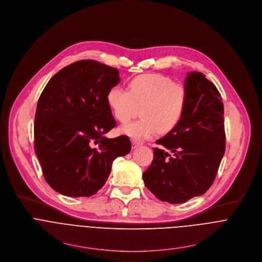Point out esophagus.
<instances>
[{
    "instance_id": "34e87169",
    "label": "esophagus",
    "mask_w": 262,
    "mask_h": 262,
    "mask_svg": "<svg viewBox=\"0 0 262 262\" xmlns=\"http://www.w3.org/2000/svg\"><path fill=\"white\" fill-rule=\"evenodd\" d=\"M140 146H141V142H139L137 140H132V149H136Z\"/></svg>"
}]
</instances>
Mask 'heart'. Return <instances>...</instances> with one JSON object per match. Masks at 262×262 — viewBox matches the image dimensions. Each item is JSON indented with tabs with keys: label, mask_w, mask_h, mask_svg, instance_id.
Masks as SVG:
<instances>
[{
	"label": "heart",
	"mask_w": 262,
	"mask_h": 262,
	"mask_svg": "<svg viewBox=\"0 0 262 262\" xmlns=\"http://www.w3.org/2000/svg\"><path fill=\"white\" fill-rule=\"evenodd\" d=\"M188 102L187 89L160 74H143L129 83V92L121 86L108 91L107 103L115 119L129 123L138 114L142 118L122 128L134 139H146L158 131L167 133L181 121Z\"/></svg>",
	"instance_id": "b5f03b06"
}]
</instances>
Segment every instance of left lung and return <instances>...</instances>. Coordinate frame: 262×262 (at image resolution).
<instances>
[{"instance_id":"8db88e82","label":"left lung","mask_w":262,"mask_h":262,"mask_svg":"<svg viewBox=\"0 0 262 262\" xmlns=\"http://www.w3.org/2000/svg\"><path fill=\"white\" fill-rule=\"evenodd\" d=\"M188 102L179 124L156 142L144 185L160 201L180 204L212 185L225 153L224 105L215 85L202 73H188Z\"/></svg>"}]
</instances>
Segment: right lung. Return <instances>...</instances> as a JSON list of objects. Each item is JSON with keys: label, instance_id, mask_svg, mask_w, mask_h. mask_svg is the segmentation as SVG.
Segmentation results:
<instances>
[{"label": "right lung", "instance_id": "right-lung-1", "mask_svg": "<svg viewBox=\"0 0 262 262\" xmlns=\"http://www.w3.org/2000/svg\"><path fill=\"white\" fill-rule=\"evenodd\" d=\"M120 81L118 70L89 59L63 68L46 85L36 107L34 149L55 191L73 198L97 193L113 160L130 152L128 136L105 137L116 124L107 94Z\"/></svg>", "mask_w": 262, "mask_h": 262}]
</instances>
